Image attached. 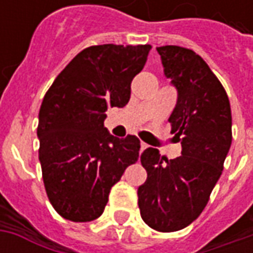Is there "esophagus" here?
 I'll use <instances>...</instances> for the list:
<instances>
[{"mask_svg":"<svg viewBox=\"0 0 253 253\" xmlns=\"http://www.w3.org/2000/svg\"><path fill=\"white\" fill-rule=\"evenodd\" d=\"M146 148H148V145H146L145 142H141V152H143Z\"/></svg>","mask_w":253,"mask_h":253,"instance_id":"1","label":"esophagus"}]
</instances>
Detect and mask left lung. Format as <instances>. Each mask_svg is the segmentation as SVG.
I'll list each match as a JSON object with an SVG mask.
<instances>
[{
    "label": "left lung",
    "instance_id": "8db88e82",
    "mask_svg": "<svg viewBox=\"0 0 253 253\" xmlns=\"http://www.w3.org/2000/svg\"><path fill=\"white\" fill-rule=\"evenodd\" d=\"M157 51L177 89L168 122L181 156L168 160L157 149L143 150L148 177L138 188V206L148 226L168 233L188 226L206 207L232 143V111L222 84L195 51L180 46Z\"/></svg>",
    "mask_w": 253,
    "mask_h": 253
}]
</instances>
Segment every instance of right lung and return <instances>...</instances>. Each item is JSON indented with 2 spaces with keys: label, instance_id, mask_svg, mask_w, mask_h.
<instances>
[{
  "label": "right lung",
  "instance_id": "1",
  "mask_svg": "<svg viewBox=\"0 0 253 253\" xmlns=\"http://www.w3.org/2000/svg\"><path fill=\"white\" fill-rule=\"evenodd\" d=\"M150 44H99L73 58L44 94L39 111V160L48 201L73 222L99 218L114 184L139 157L135 135L112 137L105 111L125 107Z\"/></svg>",
  "mask_w": 253,
  "mask_h": 253
}]
</instances>
